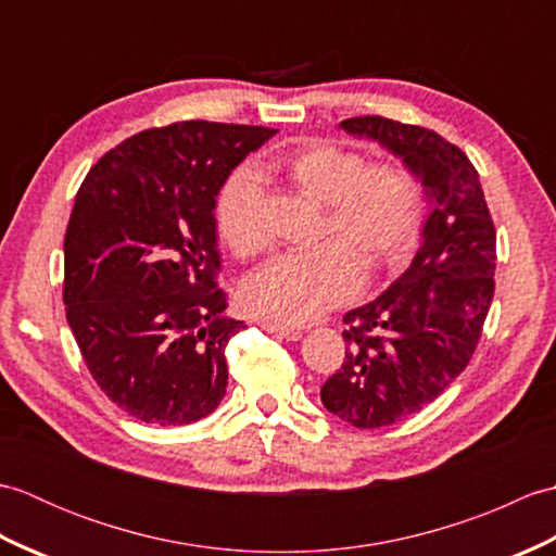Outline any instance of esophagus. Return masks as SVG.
Here are the masks:
<instances>
[{"label": "esophagus", "mask_w": 556, "mask_h": 556, "mask_svg": "<svg viewBox=\"0 0 556 556\" xmlns=\"http://www.w3.org/2000/svg\"><path fill=\"white\" fill-rule=\"evenodd\" d=\"M257 325L265 329V332H269V334H279L281 339H287V341H299L301 337H303V332L299 327H289V325H279V323H271V320H257Z\"/></svg>", "instance_id": "esophagus-1"}]
</instances>
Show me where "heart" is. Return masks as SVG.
Listing matches in <instances>:
<instances>
[{
  "mask_svg": "<svg viewBox=\"0 0 556 556\" xmlns=\"http://www.w3.org/2000/svg\"><path fill=\"white\" fill-rule=\"evenodd\" d=\"M271 169L323 205L315 241L305 251L279 255L248 275L241 299L271 323L301 325L349 301L363 269L377 275L404 263L422 224V188L396 162L368 164L332 143H308L271 162ZM217 231L233 255L263 251V188L248 169L222 184L215 205Z\"/></svg>",
  "mask_w": 556,
  "mask_h": 556,
  "instance_id": "b5f03b06",
  "label": "heart"
}]
</instances>
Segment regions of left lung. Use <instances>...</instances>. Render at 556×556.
Here are the masks:
<instances>
[{
    "mask_svg": "<svg viewBox=\"0 0 556 556\" xmlns=\"http://www.w3.org/2000/svg\"><path fill=\"white\" fill-rule=\"evenodd\" d=\"M339 128L401 157L432 205L404 275L344 315L346 358L320 389L329 413L372 430L432 404L466 370L494 296L497 231L476 167L442 136L384 116Z\"/></svg>",
    "mask_w": 556,
    "mask_h": 556,
    "instance_id": "1",
    "label": "left lung"
}]
</instances>
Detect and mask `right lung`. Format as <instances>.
I'll return each instance as SVG.
<instances>
[{"label":"right lung","mask_w":556,"mask_h":556,"mask_svg":"<svg viewBox=\"0 0 556 556\" xmlns=\"http://www.w3.org/2000/svg\"><path fill=\"white\" fill-rule=\"evenodd\" d=\"M275 128L179 122L148 128L92 167L64 239V305L92 380L152 425L210 416L227 394L217 287L222 184Z\"/></svg>","instance_id":"obj_1"}]
</instances>
